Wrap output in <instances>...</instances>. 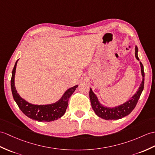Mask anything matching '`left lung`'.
Listing matches in <instances>:
<instances>
[{"instance_id": "8db88e82", "label": "left lung", "mask_w": 155, "mask_h": 155, "mask_svg": "<svg viewBox=\"0 0 155 155\" xmlns=\"http://www.w3.org/2000/svg\"><path fill=\"white\" fill-rule=\"evenodd\" d=\"M138 48L137 47H135V57L137 60L139 61L138 57ZM141 68V74L143 76V81L141 85L139 86V88L138 91L135 93V94L132 97V98L128 100L127 102L124 103L121 106H119L116 107H112V108H110L106 106H102L100 104L98 100V98L94 92H92V89H90L89 92V96L90 99H91V105L92 107L93 110L94 111L95 114L98 117H101L102 119L106 120H116L121 119L125 116H127V115L130 114L131 111L134 110L135 107L137 104L138 100L140 98L141 93L143 91L144 88V81H145V73H144V69L143 65L140 62Z\"/></svg>"}]
</instances>
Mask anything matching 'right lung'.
I'll list each match as a JSON object with an SVG mask.
<instances>
[{"mask_svg":"<svg viewBox=\"0 0 155 155\" xmlns=\"http://www.w3.org/2000/svg\"><path fill=\"white\" fill-rule=\"evenodd\" d=\"M18 61V60H17L16 62L12 72L11 90L13 98L21 111L28 117L41 122H49L58 120L59 118L62 117L67 108L70 97L78 87V85L68 89L64 92L62 98L56 103L48 104V105H34L28 103L26 100L21 98L18 94L14 86V75H15Z\"/></svg>","mask_w":155,"mask_h":155,"instance_id":"add662e5","label":"right lung"}]
</instances>
